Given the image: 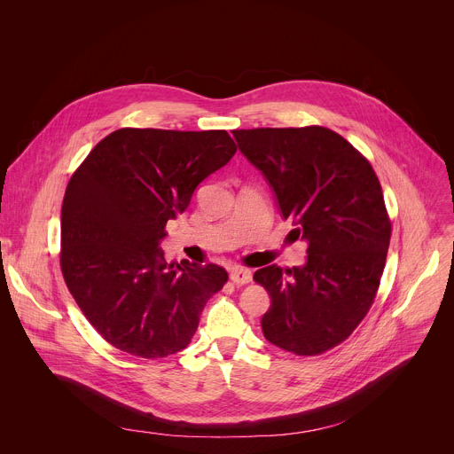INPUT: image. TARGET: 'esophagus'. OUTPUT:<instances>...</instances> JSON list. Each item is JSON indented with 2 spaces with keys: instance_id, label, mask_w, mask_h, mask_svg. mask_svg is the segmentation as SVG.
I'll use <instances>...</instances> for the list:
<instances>
[{
  "instance_id": "obj_1",
  "label": "esophagus",
  "mask_w": 454,
  "mask_h": 454,
  "mask_svg": "<svg viewBox=\"0 0 454 454\" xmlns=\"http://www.w3.org/2000/svg\"><path fill=\"white\" fill-rule=\"evenodd\" d=\"M230 278H231V282H233V284H237V286H244V284H249V282H251L253 275H251V271H249V270H244V268H231V271H230Z\"/></svg>"
}]
</instances>
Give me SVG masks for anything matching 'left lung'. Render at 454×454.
<instances>
[{
	"label": "left lung",
	"mask_w": 454,
	"mask_h": 454,
	"mask_svg": "<svg viewBox=\"0 0 454 454\" xmlns=\"http://www.w3.org/2000/svg\"><path fill=\"white\" fill-rule=\"evenodd\" d=\"M233 138L296 226L291 235L307 242L303 266L253 275L271 296L262 333L298 356L331 350L366 316L382 277L392 224L379 179L343 137L319 125L240 129Z\"/></svg>",
	"instance_id": "8db88e82"
}]
</instances>
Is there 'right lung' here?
I'll use <instances>...</instances> for the list:
<instances>
[{"mask_svg": "<svg viewBox=\"0 0 454 454\" xmlns=\"http://www.w3.org/2000/svg\"><path fill=\"white\" fill-rule=\"evenodd\" d=\"M226 131L118 129L72 176L60 210V268L77 305L113 347L156 359L183 350L228 280L215 264L167 262V221L235 154Z\"/></svg>", "mask_w": 454, "mask_h": 454, "instance_id": "add662e5", "label": "right lung"}]
</instances>
